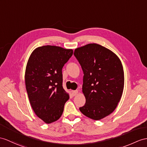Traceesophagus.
Masks as SVG:
<instances>
[{"label": "esophagus", "mask_w": 147, "mask_h": 147, "mask_svg": "<svg viewBox=\"0 0 147 147\" xmlns=\"http://www.w3.org/2000/svg\"><path fill=\"white\" fill-rule=\"evenodd\" d=\"M71 93H72L73 96H75V95H77V94H78V90H73L72 92H71Z\"/></svg>", "instance_id": "1"}]
</instances>
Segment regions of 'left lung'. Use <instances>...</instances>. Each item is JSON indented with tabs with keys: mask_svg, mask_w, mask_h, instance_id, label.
I'll return each mask as SVG.
<instances>
[{
	"mask_svg": "<svg viewBox=\"0 0 147 147\" xmlns=\"http://www.w3.org/2000/svg\"><path fill=\"white\" fill-rule=\"evenodd\" d=\"M74 54L84 74L82 92L86 103L80 111L91 119L101 120L115 110L122 95V63L115 53L97 44L78 47Z\"/></svg>",
	"mask_w": 147,
	"mask_h": 147,
	"instance_id": "8db88e82",
	"label": "left lung"
}]
</instances>
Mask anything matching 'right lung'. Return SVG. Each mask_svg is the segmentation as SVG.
I'll return each instance as SVG.
<instances>
[{
	"label": "right lung",
	"mask_w": 147,
	"mask_h": 147,
	"mask_svg": "<svg viewBox=\"0 0 147 147\" xmlns=\"http://www.w3.org/2000/svg\"><path fill=\"white\" fill-rule=\"evenodd\" d=\"M72 49L44 45L32 52L25 73L28 99L36 115L46 123L59 120L69 94L62 87V70Z\"/></svg>",
	"instance_id": "right-lung-1"
}]
</instances>
